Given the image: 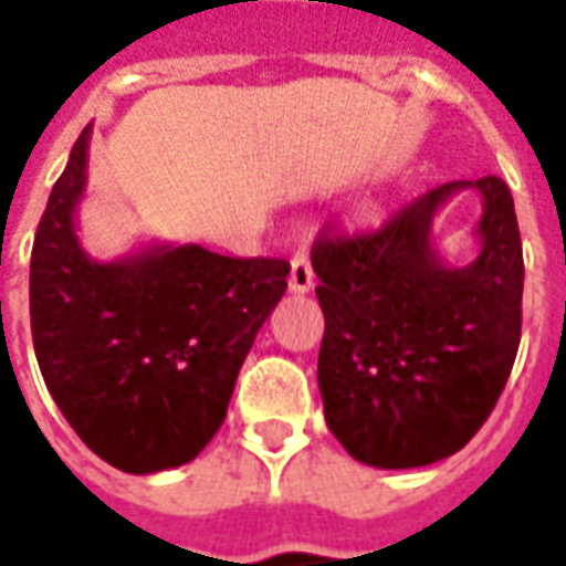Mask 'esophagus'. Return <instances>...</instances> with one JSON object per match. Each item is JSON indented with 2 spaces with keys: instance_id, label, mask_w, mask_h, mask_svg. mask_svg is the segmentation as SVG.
Here are the masks:
<instances>
[{
  "instance_id": "esophagus-1",
  "label": "esophagus",
  "mask_w": 566,
  "mask_h": 566,
  "mask_svg": "<svg viewBox=\"0 0 566 566\" xmlns=\"http://www.w3.org/2000/svg\"><path fill=\"white\" fill-rule=\"evenodd\" d=\"M290 290L298 292V295L314 290V268H311V259H307V252L304 250H298L295 255H292Z\"/></svg>"
}]
</instances>
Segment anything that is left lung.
Returning <instances> with one entry per match:
<instances>
[{
    "mask_svg": "<svg viewBox=\"0 0 566 566\" xmlns=\"http://www.w3.org/2000/svg\"><path fill=\"white\" fill-rule=\"evenodd\" d=\"M467 187L483 195V252L454 269L431 247V219ZM311 262L326 316L316 380L335 439L378 469L457 454L518 354L524 259L506 182H444L371 234H319Z\"/></svg>",
    "mask_w": 566,
    "mask_h": 566,
    "instance_id": "1",
    "label": "left lung"
}]
</instances>
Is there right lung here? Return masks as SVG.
Listing matches in <instances>:
<instances>
[{"instance_id": "right-lung-1", "label": "right lung", "mask_w": 566, "mask_h": 566, "mask_svg": "<svg viewBox=\"0 0 566 566\" xmlns=\"http://www.w3.org/2000/svg\"><path fill=\"white\" fill-rule=\"evenodd\" d=\"M91 124L51 188L30 259V323L48 392L122 472L182 467L226 420L252 340L286 292V259L158 243L97 262L75 234Z\"/></svg>"}]
</instances>
